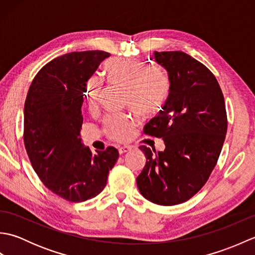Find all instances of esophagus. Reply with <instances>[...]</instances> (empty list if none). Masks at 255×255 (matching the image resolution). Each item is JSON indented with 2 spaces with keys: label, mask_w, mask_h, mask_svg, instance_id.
<instances>
[{
  "label": "esophagus",
  "mask_w": 255,
  "mask_h": 255,
  "mask_svg": "<svg viewBox=\"0 0 255 255\" xmlns=\"http://www.w3.org/2000/svg\"><path fill=\"white\" fill-rule=\"evenodd\" d=\"M131 149H132L131 145H122V147L118 148V151H119V153L123 154V153L128 152V151H130Z\"/></svg>",
  "instance_id": "1"
}]
</instances>
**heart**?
<instances>
[{"mask_svg":"<svg viewBox=\"0 0 255 255\" xmlns=\"http://www.w3.org/2000/svg\"><path fill=\"white\" fill-rule=\"evenodd\" d=\"M108 82L126 90V103L140 115H150L164 104L170 82L160 69H147L139 60H112L105 64ZM86 100L94 110L102 93V84L92 79L86 85ZM136 119L128 115L110 116L105 119V130L110 137L123 140L130 136Z\"/></svg>","mask_w":255,"mask_h":255,"instance_id":"1","label":"heart"}]
</instances>
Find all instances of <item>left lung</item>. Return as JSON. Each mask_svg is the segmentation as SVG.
<instances>
[{
  "mask_svg": "<svg viewBox=\"0 0 255 255\" xmlns=\"http://www.w3.org/2000/svg\"><path fill=\"white\" fill-rule=\"evenodd\" d=\"M170 81L166 102L144 132L162 138L164 151L141 145L145 165L137 177L144 198L163 206L186 202L207 182L227 133L225 99L215 75L182 51H154Z\"/></svg>",
  "mask_w": 255,
  "mask_h": 255,
  "instance_id": "obj_1",
  "label": "left lung"
}]
</instances>
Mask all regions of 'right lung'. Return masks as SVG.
Segmentation results:
<instances>
[{
  "label": "right lung",
  "instance_id": "1",
  "mask_svg": "<svg viewBox=\"0 0 255 255\" xmlns=\"http://www.w3.org/2000/svg\"><path fill=\"white\" fill-rule=\"evenodd\" d=\"M111 55L70 52L48 62L32 80L24 106V142L45 186L81 203L104 189L119 156L116 148L93 154L80 137L86 83Z\"/></svg>",
  "mask_w": 255,
  "mask_h": 255
}]
</instances>
